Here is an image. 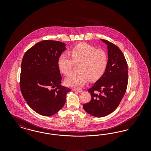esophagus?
<instances>
[{
	"mask_svg": "<svg viewBox=\"0 0 151 151\" xmlns=\"http://www.w3.org/2000/svg\"><path fill=\"white\" fill-rule=\"evenodd\" d=\"M72 91H75V92H80V93L82 92L81 89H78V88H73V89H72Z\"/></svg>",
	"mask_w": 151,
	"mask_h": 151,
	"instance_id": "obj_1",
	"label": "esophagus"
}]
</instances>
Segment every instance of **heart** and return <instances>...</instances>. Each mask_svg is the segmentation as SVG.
I'll use <instances>...</instances> for the list:
<instances>
[{"label": "heart", "instance_id": "1", "mask_svg": "<svg viewBox=\"0 0 151 151\" xmlns=\"http://www.w3.org/2000/svg\"><path fill=\"white\" fill-rule=\"evenodd\" d=\"M70 55L63 53L58 60L59 70L65 75L71 74L75 64H79V72L65 79L68 86H82L88 79L91 81H97L106 70L109 57L105 51L97 49L88 43H81L72 47Z\"/></svg>", "mask_w": 151, "mask_h": 151}]
</instances>
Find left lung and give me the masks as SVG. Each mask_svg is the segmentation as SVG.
<instances>
[{"instance_id": "left-lung-1", "label": "left lung", "mask_w": 151, "mask_h": 151, "mask_svg": "<svg viewBox=\"0 0 151 151\" xmlns=\"http://www.w3.org/2000/svg\"><path fill=\"white\" fill-rule=\"evenodd\" d=\"M101 40L108 45V67L103 76L88 91L91 100L83 106L86 112L96 117L105 116L115 110L128 84L127 63L122 51L114 44Z\"/></svg>"}]
</instances>
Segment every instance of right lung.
I'll return each instance as SVG.
<instances>
[{
	"label": "right lung",
	"instance_id": "right-lung-1",
	"mask_svg": "<svg viewBox=\"0 0 151 151\" xmlns=\"http://www.w3.org/2000/svg\"><path fill=\"white\" fill-rule=\"evenodd\" d=\"M65 49L63 42L43 40L27 51L22 58L20 90L28 105L40 115L57 113L65 104L66 94L71 91L60 85L58 65V58Z\"/></svg>",
	"mask_w": 151,
	"mask_h": 151
}]
</instances>
